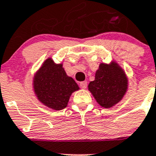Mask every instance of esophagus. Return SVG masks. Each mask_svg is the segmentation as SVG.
<instances>
[{
    "instance_id": "esophagus-1",
    "label": "esophagus",
    "mask_w": 156,
    "mask_h": 156,
    "mask_svg": "<svg viewBox=\"0 0 156 156\" xmlns=\"http://www.w3.org/2000/svg\"><path fill=\"white\" fill-rule=\"evenodd\" d=\"M87 83L86 81H84V82H81L80 83V87L82 89H85V88L87 87Z\"/></svg>"
}]
</instances>
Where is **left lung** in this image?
<instances>
[{
  "label": "left lung",
  "instance_id": "obj_1",
  "mask_svg": "<svg viewBox=\"0 0 156 156\" xmlns=\"http://www.w3.org/2000/svg\"><path fill=\"white\" fill-rule=\"evenodd\" d=\"M128 89V78L123 69L115 61L100 63L94 81L88 85L101 107L109 108L120 101Z\"/></svg>",
  "mask_w": 156,
  "mask_h": 156
}]
</instances>
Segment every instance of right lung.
Returning <instances> with one entry per match:
<instances>
[{
    "label": "right lung",
    "instance_id": "add662e5",
    "mask_svg": "<svg viewBox=\"0 0 156 156\" xmlns=\"http://www.w3.org/2000/svg\"><path fill=\"white\" fill-rule=\"evenodd\" d=\"M33 87L40 102L56 111L66 108L72 94L80 90L75 80L66 74L62 63L57 64L51 58L36 72Z\"/></svg>",
    "mask_w": 156,
    "mask_h": 156
}]
</instances>
